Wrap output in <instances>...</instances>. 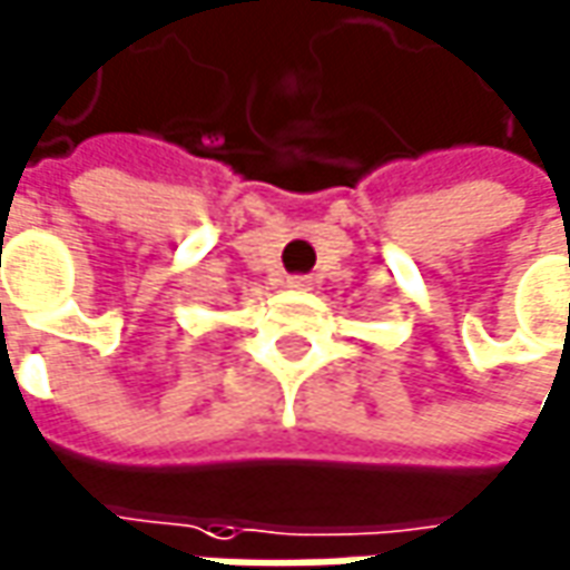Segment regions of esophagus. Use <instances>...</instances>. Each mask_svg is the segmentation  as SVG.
Here are the masks:
<instances>
[{
	"instance_id": "obj_1",
	"label": "esophagus",
	"mask_w": 570,
	"mask_h": 570,
	"mask_svg": "<svg viewBox=\"0 0 570 570\" xmlns=\"http://www.w3.org/2000/svg\"><path fill=\"white\" fill-rule=\"evenodd\" d=\"M286 286H293V289H305V286H308V277L296 274V277H289V281H286Z\"/></svg>"
}]
</instances>
